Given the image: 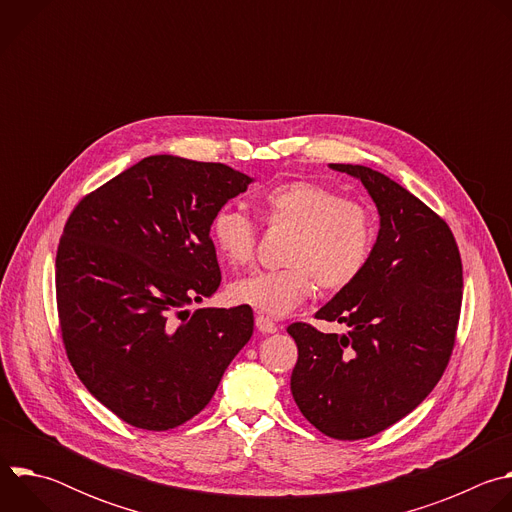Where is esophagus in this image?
I'll list each match as a JSON object with an SVG mask.
<instances>
[{
	"instance_id": "esophagus-1",
	"label": "esophagus",
	"mask_w": 512,
	"mask_h": 512,
	"mask_svg": "<svg viewBox=\"0 0 512 512\" xmlns=\"http://www.w3.org/2000/svg\"><path fill=\"white\" fill-rule=\"evenodd\" d=\"M255 326H257V330L263 332V334H273V332H277V324H275L269 316H265V314H261V312L255 316Z\"/></svg>"
}]
</instances>
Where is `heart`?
Wrapping results in <instances>:
<instances>
[{
    "label": "heart",
    "instance_id": "obj_1",
    "mask_svg": "<svg viewBox=\"0 0 512 512\" xmlns=\"http://www.w3.org/2000/svg\"><path fill=\"white\" fill-rule=\"evenodd\" d=\"M257 208L265 223L291 229L285 267L253 271L231 283L229 296L271 316H285L312 296L318 283L326 291L352 285L367 269L377 241L371 210L338 192L306 180L265 190ZM210 239L231 265H245L257 247V227L235 208L216 210Z\"/></svg>",
    "mask_w": 512,
    "mask_h": 512
}]
</instances>
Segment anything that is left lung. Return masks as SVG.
Here are the masks:
<instances>
[{"label": "left lung", "mask_w": 512, "mask_h": 512, "mask_svg": "<svg viewBox=\"0 0 512 512\" xmlns=\"http://www.w3.org/2000/svg\"><path fill=\"white\" fill-rule=\"evenodd\" d=\"M362 182L381 229L362 275L316 312L348 334L287 326L298 344L291 395L334 440L371 437L411 413L442 379L462 308V259L444 218L389 176L330 164Z\"/></svg>", "instance_id": "left-lung-1"}]
</instances>
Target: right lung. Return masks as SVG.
Returning a JSON list of instances; mask_svg holds the SVG:
<instances>
[{"label":"right lung","instance_id":"add662e5","mask_svg":"<svg viewBox=\"0 0 512 512\" xmlns=\"http://www.w3.org/2000/svg\"><path fill=\"white\" fill-rule=\"evenodd\" d=\"M251 182L225 164L150 156L70 212L56 251L62 342L83 385L125 423H186L249 342V306H186L221 285L210 221Z\"/></svg>","mask_w":512,"mask_h":512}]
</instances>
